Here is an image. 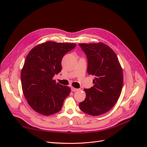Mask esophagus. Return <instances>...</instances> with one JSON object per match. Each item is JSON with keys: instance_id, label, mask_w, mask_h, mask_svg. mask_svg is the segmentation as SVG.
Returning a JSON list of instances; mask_svg holds the SVG:
<instances>
[{"instance_id": "1", "label": "esophagus", "mask_w": 147, "mask_h": 147, "mask_svg": "<svg viewBox=\"0 0 147 147\" xmlns=\"http://www.w3.org/2000/svg\"><path fill=\"white\" fill-rule=\"evenodd\" d=\"M71 89L72 92H76V91L78 90V88H74V87H71Z\"/></svg>"}]
</instances>
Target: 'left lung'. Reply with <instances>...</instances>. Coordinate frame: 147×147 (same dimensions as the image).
<instances>
[{
    "instance_id": "left-lung-1",
    "label": "left lung",
    "mask_w": 147,
    "mask_h": 147,
    "mask_svg": "<svg viewBox=\"0 0 147 147\" xmlns=\"http://www.w3.org/2000/svg\"><path fill=\"white\" fill-rule=\"evenodd\" d=\"M87 55L88 74L94 76L93 87L85 88V100L80 109L87 114L98 116L110 111L117 102L123 84V74L115 53L102 43H80Z\"/></svg>"
}]
</instances>
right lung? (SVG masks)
<instances>
[{"instance_id": "1", "label": "right lung", "mask_w": 147, "mask_h": 147, "mask_svg": "<svg viewBox=\"0 0 147 147\" xmlns=\"http://www.w3.org/2000/svg\"><path fill=\"white\" fill-rule=\"evenodd\" d=\"M76 46L47 41L35 46L27 55L21 74L22 88L29 105L36 112L48 116L61 109L71 89L56 83L53 78L61 71L64 55Z\"/></svg>"}]
</instances>
